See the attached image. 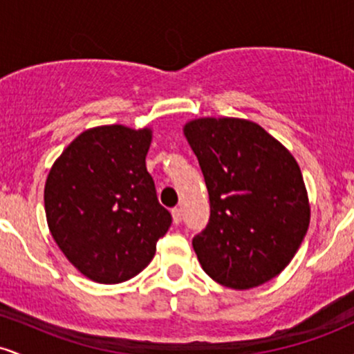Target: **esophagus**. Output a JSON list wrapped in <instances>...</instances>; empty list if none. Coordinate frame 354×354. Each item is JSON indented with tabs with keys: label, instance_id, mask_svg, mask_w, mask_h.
Here are the masks:
<instances>
[{
	"label": "esophagus",
	"instance_id": "obj_1",
	"mask_svg": "<svg viewBox=\"0 0 354 354\" xmlns=\"http://www.w3.org/2000/svg\"><path fill=\"white\" fill-rule=\"evenodd\" d=\"M171 214H173V221L176 223H181V219H183V213H181V208H173V211H171Z\"/></svg>",
	"mask_w": 354,
	"mask_h": 354
}]
</instances>
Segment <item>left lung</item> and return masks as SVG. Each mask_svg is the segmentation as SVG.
Wrapping results in <instances>:
<instances>
[{"label": "left lung", "instance_id": "1", "mask_svg": "<svg viewBox=\"0 0 354 354\" xmlns=\"http://www.w3.org/2000/svg\"><path fill=\"white\" fill-rule=\"evenodd\" d=\"M183 131L209 194V221L193 238L203 270L233 290L270 281L290 265L310 226L293 154L238 118H200Z\"/></svg>", "mask_w": 354, "mask_h": 354}]
</instances>
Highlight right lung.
Instances as JSON below:
<instances>
[{"label": "right lung", "mask_w": 354, "mask_h": 354, "mask_svg": "<svg viewBox=\"0 0 354 354\" xmlns=\"http://www.w3.org/2000/svg\"><path fill=\"white\" fill-rule=\"evenodd\" d=\"M151 129H86L61 153L44 185L51 236L76 270L96 283L143 271L171 226L158 201L146 154Z\"/></svg>", "instance_id": "add662e5"}]
</instances>
